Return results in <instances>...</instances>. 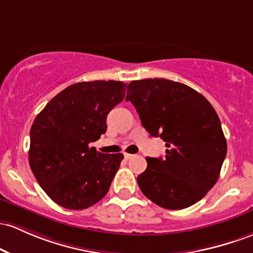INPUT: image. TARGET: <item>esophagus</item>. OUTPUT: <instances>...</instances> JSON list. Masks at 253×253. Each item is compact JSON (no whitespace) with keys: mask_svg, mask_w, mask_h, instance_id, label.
I'll list each match as a JSON object with an SVG mask.
<instances>
[{"mask_svg":"<svg viewBox=\"0 0 253 253\" xmlns=\"http://www.w3.org/2000/svg\"><path fill=\"white\" fill-rule=\"evenodd\" d=\"M124 156H125V158H126V160H131V158L134 157V155H132V154H127V152H125Z\"/></svg>","mask_w":253,"mask_h":253,"instance_id":"34e87169","label":"esophagus"}]
</instances>
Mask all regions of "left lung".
Returning a JSON list of instances; mask_svg holds the SVG:
<instances>
[{"mask_svg":"<svg viewBox=\"0 0 253 253\" xmlns=\"http://www.w3.org/2000/svg\"><path fill=\"white\" fill-rule=\"evenodd\" d=\"M126 101L141 125L166 141V156L146 157L137 181L146 198L161 208L180 210L201 201L216 184L227 154L217 113L190 86L168 79L134 80Z\"/></svg>","mask_w":253,"mask_h":253,"instance_id":"8db88e82","label":"left lung"}]
</instances>
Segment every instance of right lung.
<instances>
[{
  "label": "right lung",
  "instance_id": "add662e5",
  "mask_svg": "<svg viewBox=\"0 0 253 253\" xmlns=\"http://www.w3.org/2000/svg\"><path fill=\"white\" fill-rule=\"evenodd\" d=\"M125 87L114 80L77 83L55 96L33 121L30 167L56 204L83 210L109 191L124 155L101 154L90 143L107 131V115L125 98Z\"/></svg>",
  "mask_w": 253,
  "mask_h": 253
}]
</instances>
